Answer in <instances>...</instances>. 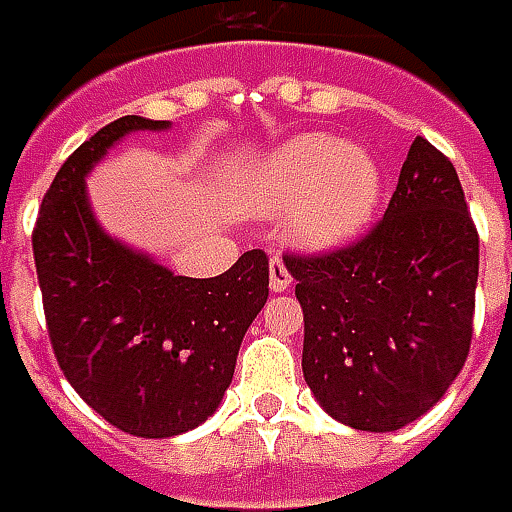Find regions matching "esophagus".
<instances>
[{
	"label": "esophagus",
	"mask_w": 512,
	"mask_h": 512,
	"mask_svg": "<svg viewBox=\"0 0 512 512\" xmlns=\"http://www.w3.org/2000/svg\"><path fill=\"white\" fill-rule=\"evenodd\" d=\"M293 285V273H290V267L282 256H273L270 259V290H276V293H282L287 287Z\"/></svg>",
	"instance_id": "34e87169"
}]
</instances>
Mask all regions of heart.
Masks as SVG:
<instances>
[{"mask_svg":"<svg viewBox=\"0 0 512 512\" xmlns=\"http://www.w3.org/2000/svg\"><path fill=\"white\" fill-rule=\"evenodd\" d=\"M256 205L293 210V233L310 247L353 239L373 219L382 199V168L356 145L325 133L290 139L253 170Z\"/></svg>","mask_w":512,"mask_h":512,"instance_id":"obj_1","label":"heart"}]
</instances>
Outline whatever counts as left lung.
Segmentation results:
<instances>
[{"label":"left lung","instance_id":"left-lung-1","mask_svg":"<svg viewBox=\"0 0 512 512\" xmlns=\"http://www.w3.org/2000/svg\"><path fill=\"white\" fill-rule=\"evenodd\" d=\"M285 262L305 313V382L333 419L390 433L442 399L470 353L479 279V230L442 150L416 136L376 225Z\"/></svg>","mask_w":512,"mask_h":512}]
</instances>
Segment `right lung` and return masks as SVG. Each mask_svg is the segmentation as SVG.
<instances>
[{
	"label": "right lung",
	"mask_w": 512,
	"mask_h": 512,
	"mask_svg": "<svg viewBox=\"0 0 512 512\" xmlns=\"http://www.w3.org/2000/svg\"><path fill=\"white\" fill-rule=\"evenodd\" d=\"M162 128L122 116L96 130L59 168L33 225L56 362L105 422L142 439L179 436L219 407L270 282L265 250H247L222 276L190 279L96 225L85 173L130 130Z\"/></svg>",
	"instance_id": "1"
}]
</instances>
